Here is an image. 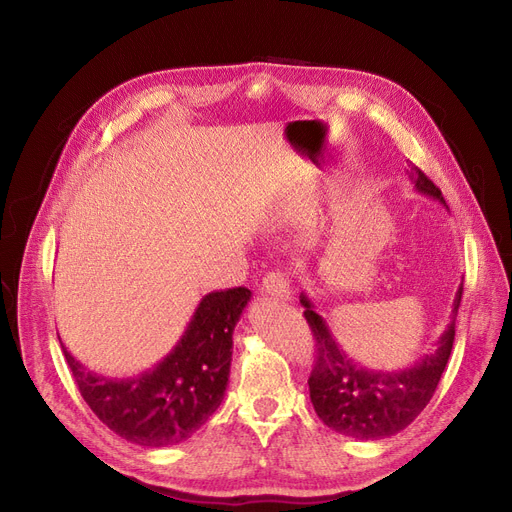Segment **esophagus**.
<instances>
[{
    "instance_id": "esophagus-1",
    "label": "esophagus",
    "mask_w": 512,
    "mask_h": 512,
    "mask_svg": "<svg viewBox=\"0 0 512 512\" xmlns=\"http://www.w3.org/2000/svg\"><path fill=\"white\" fill-rule=\"evenodd\" d=\"M261 290L265 296H274L278 300H292V290L282 271H271V274H267L263 278Z\"/></svg>"
}]
</instances>
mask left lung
I'll return each instance as SVG.
<instances>
[{
    "label": "left lung",
    "mask_w": 512,
    "mask_h": 512,
    "mask_svg": "<svg viewBox=\"0 0 512 512\" xmlns=\"http://www.w3.org/2000/svg\"><path fill=\"white\" fill-rule=\"evenodd\" d=\"M405 173L420 195L447 208L436 185L420 168L412 166ZM461 294L463 284H459L455 292L451 321L436 339L430 354L420 356L414 364L399 370H374L358 364L346 354L315 300L302 290L300 304L304 306V317L319 346L309 391L321 422L339 434L358 440L389 438L410 426L432 399L440 374L445 372L449 362Z\"/></svg>",
    "instance_id": "obj_1"
}]
</instances>
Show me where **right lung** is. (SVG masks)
Returning <instances> with one entry per match:
<instances>
[{"label": "right lung", "instance_id": "right-lung-1", "mask_svg": "<svg viewBox=\"0 0 512 512\" xmlns=\"http://www.w3.org/2000/svg\"><path fill=\"white\" fill-rule=\"evenodd\" d=\"M251 290L210 292L162 360L135 377H102L88 370L61 342L78 389L102 424L133 445H179L218 410L230 377L232 333Z\"/></svg>", "mask_w": 512, "mask_h": 512}]
</instances>
